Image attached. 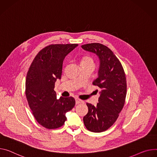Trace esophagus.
Returning <instances> with one entry per match:
<instances>
[{"label": "esophagus", "instance_id": "esophagus-1", "mask_svg": "<svg viewBox=\"0 0 157 157\" xmlns=\"http://www.w3.org/2000/svg\"><path fill=\"white\" fill-rule=\"evenodd\" d=\"M75 100H76V105H78V104H80V103H83V101L80 100V99H78V98H76Z\"/></svg>", "mask_w": 157, "mask_h": 157}]
</instances>
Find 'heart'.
Instances as JSON below:
<instances>
[{"mask_svg":"<svg viewBox=\"0 0 157 157\" xmlns=\"http://www.w3.org/2000/svg\"><path fill=\"white\" fill-rule=\"evenodd\" d=\"M81 66H94L95 61L92 56L90 55H86L82 56L80 59Z\"/></svg>","mask_w":157,"mask_h":157,"instance_id":"obj_1","label":"heart"}]
</instances>
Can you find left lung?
<instances>
[{"mask_svg":"<svg viewBox=\"0 0 157 157\" xmlns=\"http://www.w3.org/2000/svg\"><path fill=\"white\" fill-rule=\"evenodd\" d=\"M84 50L95 53L100 60L98 78L93 84L100 91L96 106L87 103L88 112L83 118L84 124L92 132L107 130L119 117L126 95V79L121 63L107 46L100 43L81 46Z\"/></svg>","mask_w":157,"mask_h":157,"instance_id":"8db88e82","label":"left lung"}]
</instances>
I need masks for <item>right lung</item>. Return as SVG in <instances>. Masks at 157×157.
Returning <instances> with one entry per match:
<instances>
[{"instance_id":"right-lung-1","label":"right lung","mask_w":157,"mask_h":157,"mask_svg":"<svg viewBox=\"0 0 157 157\" xmlns=\"http://www.w3.org/2000/svg\"><path fill=\"white\" fill-rule=\"evenodd\" d=\"M78 44H51L36 56L25 79V96L36 121L48 129L62 126L66 113L75 105L73 97L56 98L54 90L57 79H61L65 56Z\"/></svg>"}]
</instances>
